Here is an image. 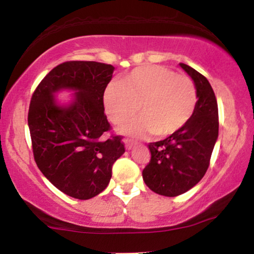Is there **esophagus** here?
Returning a JSON list of instances; mask_svg holds the SVG:
<instances>
[{
	"label": "esophagus",
	"instance_id": "esophagus-1",
	"mask_svg": "<svg viewBox=\"0 0 254 254\" xmlns=\"http://www.w3.org/2000/svg\"><path fill=\"white\" fill-rule=\"evenodd\" d=\"M124 143H125V147H127V149H131V148L133 147V144H135V142H133L132 139L125 138L124 139Z\"/></svg>",
	"mask_w": 254,
	"mask_h": 254
}]
</instances>
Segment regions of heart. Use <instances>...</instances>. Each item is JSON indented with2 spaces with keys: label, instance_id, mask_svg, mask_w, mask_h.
I'll return each instance as SVG.
<instances>
[{
  "label": "heart",
  "instance_id": "1",
  "mask_svg": "<svg viewBox=\"0 0 254 254\" xmlns=\"http://www.w3.org/2000/svg\"><path fill=\"white\" fill-rule=\"evenodd\" d=\"M107 117L123 124L138 111L141 118L122 127L124 133L171 136L185 127L197 105L193 81L161 65H144L112 82L104 93Z\"/></svg>",
  "mask_w": 254,
  "mask_h": 254
}]
</instances>
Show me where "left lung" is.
I'll list each match as a JSON object with an SVG mask.
<instances>
[{
    "label": "left lung",
    "instance_id": "1",
    "mask_svg": "<svg viewBox=\"0 0 254 254\" xmlns=\"http://www.w3.org/2000/svg\"><path fill=\"white\" fill-rule=\"evenodd\" d=\"M180 66L196 86V109L183 129L148 144L150 161L142 172L145 185L167 197L185 193L202 179L218 136L217 100L211 84L188 64L180 63Z\"/></svg>",
    "mask_w": 254,
    "mask_h": 254
}]
</instances>
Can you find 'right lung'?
<instances>
[{
	"label": "right lung",
	"instance_id": "obj_1",
	"mask_svg": "<svg viewBox=\"0 0 254 254\" xmlns=\"http://www.w3.org/2000/svg\"><path fill=\"white\" fill-rule=\"evenodd\" d=\"M113 70L111 64L92 61L64 62L40 81L31 98L34 161L52 185L77 199H89L107 188L112 166L125 151L123 136L112 133L104 112V92ZM63 88L77 90L68 108L53 99Z\"/></svg>",
	"mask_w": 254,
	"mask_h": 254
}]
</instances>
